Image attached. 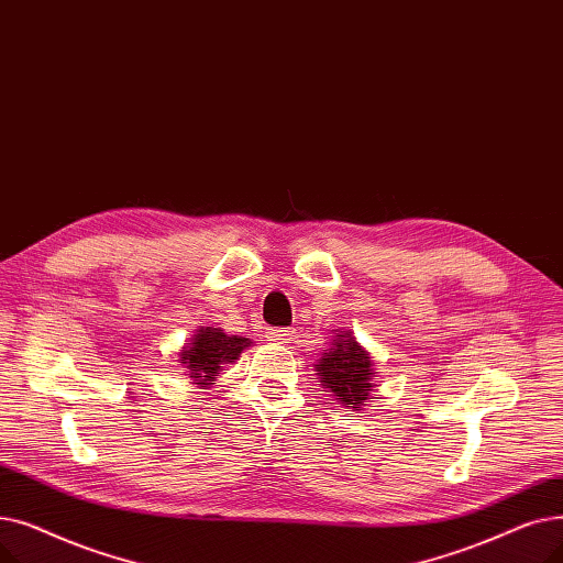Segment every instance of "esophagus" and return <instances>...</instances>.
<instances>
[{"label": "esophagus", "mask_w": 563, "mask_h": 563, "mask_svg": "<svg viewBox=\"0 0 563 563\" xmlns=\"http://www.w3.org/2000/svg\"><path fill=\"white\" fill-rule=\"evenodd\" d=\"M292 339H296V330L290 328H277V330H271V341H277V343H290Z\"/></svg>", "instance_id": "34e87169"}]
</instances>
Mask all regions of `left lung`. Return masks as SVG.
Here are the masks:
<instances>
[{
  "label": "left lung",
  "mask_w": 563,
  "mask_h": 563,
  "mask_svg": "<svg viewBox=\"0 0 563 563\" xmlns=\"http://www.w3.org/2000/svg\"><path fill=\"white\" fill-rule=\"evenodd\" d=\"M328 351L313 364L323 391H330L332 400L343 408L364 410L376 394L378 371L373 368L371 355L357 343L351 330H332Z\"/></svg>",
  "instance_id": "8db88e82"
}]
</instances>
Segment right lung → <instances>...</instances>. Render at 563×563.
<instances>
[{
  "label": "right lung",
  "instance_id": "1",
  "mask_svg": "<svg viewBox=\"0 0 563 563\" xmlns=\"http://www.w3.org/2000/svg\"><path fill=\"white\" fill-rule=\"evenodd\" d=\"M252 343V339L227 334L220 328H199L178 353V362L185 371L183 376L190 378L199 389H208L216 385L218 373L227 364L238 362Z\"/></svg>",
  "mask_w": 563,
  "mask_h": 563
}]
</instances>
